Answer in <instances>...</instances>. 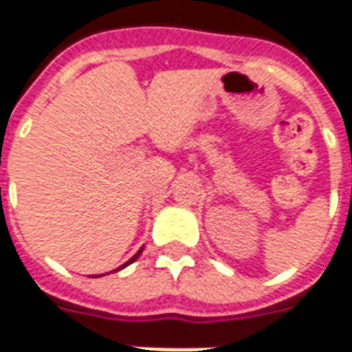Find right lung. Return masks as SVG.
I'll list each match as a JSON object with an SVG mask.
<instances>
[{
	"label": "right lung",
	"instance_id": "add662e5",
	"mask_svg": "<svg viewBox=\"0 0 352 352\" xmlns=\"http://www.w3.org/2000/svg\"><path fill=\"white\" fill-rule=\"evenodd\" d=\"M142 250H143V248H142ZM142 250H140V252H138V254H134V256L130 257L129 261L124 263V265H121V267H119V269H117V270H121V269H124V267H126V265H130V263H134V261H136L138 257H140V254H142ZM117 270H113V272H117Z\"/></svg>",
	"mask_w": 352,
	"mask_h": 352
}]
</instances>
